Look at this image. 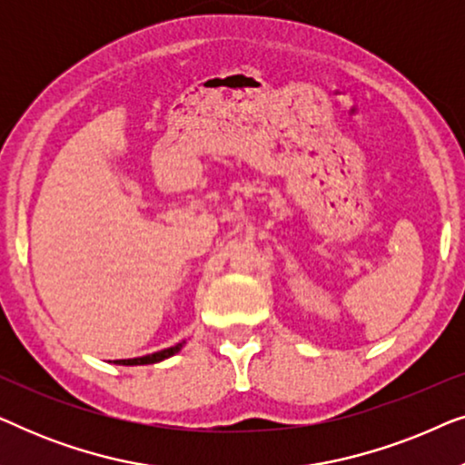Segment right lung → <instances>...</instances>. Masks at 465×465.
I'll use <instances>...</instances> for the list:
<instances>
[{
	"label": "right lung",
	"mask_w": 465,
	"mask_h": 465,
	"mask_svg": "<svg viewBox=\"0 0 465 465\" xmlns=\"http://www.w3.org/2000/svg\"><path fill=\"white\" fill-rule=\"evenodd\" d=\"M186 342V341H183ZM183 342H177V345L169 347V349H163V351H156V353H150V355H142V358H131V360H114V364H120V366H143V364H156V361H163L171 358V355H175L177 351H182Z\"/></svg>",
	"instance_id": "1"
}]
</instances>
